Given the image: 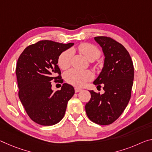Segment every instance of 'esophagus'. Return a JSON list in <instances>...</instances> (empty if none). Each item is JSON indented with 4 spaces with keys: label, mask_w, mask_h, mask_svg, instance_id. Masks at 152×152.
I'll return each instance as SVG.
<instances>
[{
    "label": "esophagus",
    "mask_w": 152,
    "mask_h": 152,
    "mask_svg": "<svg viewBox=\"0 0 152 152\" xmlns=\"http://www.w3.org/2000/svg\"><path fill=\"white\" fill-rule=\"evenodd\" d=\"M74 89H75V92L76 93H78V92H80V91L83 90V89L80 88H77V87H76Z\"/></svg>",
    "instance_id": "34e87169"
}]
</instances>
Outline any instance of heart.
I'll use <instances>...</instances> for the list:
<instances>
[{"instance_id": "b5f03b06", "label": "heart", "mask_w": 152, "mask_h": 152, "mask_svg": "<svg viewBox=\"0 0 152 152\" xmlns=\"http://www.w3.org/2000/svg\"><path fill=\"white\" fill-rule=\"evenodd\" d=\"M80 52L89 61H94L100 56V50L96 46L83 43L79 46ZM71 50H66L59 55L58 65L61 69H66L71 64ZM65 80L67 83L76 86H83L88 81L93 78V74L90 71H80L76 69H71L65 73Z\"/></svg>"}]
</instances>
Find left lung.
I'll use <instances>...</instances> for the list:
<instances>
[{"mask_svg": "<svg viewBox=\"0 0 152 152\" xmlns=\"http://www.w3.org/2000/svg\"><path fill=\"white\" fill-rule=\"evenodd\" d=\"M95 40L102 48L105 59L102 72L93 84L100 87L102 85L104 93L89 91L91 97L85 110L91 121L108 125L118 118L128 105L134 67L129 52L120 43L106 37H95Z\"/></svg>", "mask_w": 152, "mask_h": 152, "instance_id": "left-lung-1", "label": "left lung"}]
</instances>
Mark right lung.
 Instances as JSON below:
<instances>
[{
  "label": "right lung",
  "instance_id": "obj_1",
  "mask_svg": "<svg viewBox=\"0 0 152 152\" xmlns=\"http://www.w3.org/2000/svg\"><path fill=\"white\" fill-rule=\"evenodd\" d=\"M74 45L51 40H40L28 46L17 62L19 97L29 117L43 126H51L63 118L68 101L74 94L67 83L53 92L51 81L63 83L57 66L59 55ZM57 73L59 76L55 75Z\"/></svg>",
  "mask_w": 152,
  "mask_h": 152
}]
</instances>
